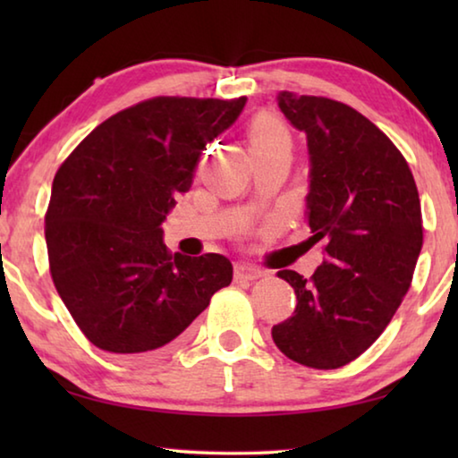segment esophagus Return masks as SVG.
<instances>
[{
	"label": "esophagus",
	"mask_w": 458,
	"mask_h": 458,
	"mask_svg": "<svg viewBox=\"0 0 458 458\" xmlns=\"http://www.w3.org/2000/svg\"><path fill=\"white\" fill-rule=\"evenodd\" d=\"M234 276L246 278V281H254V278L265 276V270H260L252 265H246V262H238V265L234 267Z\"/></svg>",
	"instance_id": "obj_1"
}]
</instances>
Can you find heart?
Wrapping results in <instances>:
<instances>
[{
  "label": "heart",
  "instance_id": "1",
  "mask_svg": "<svg viewBox=\"0 0 458 458\" xmlns=\"http://www.w3.org/2000/svg\"><path fill=\"white\" fill-rule=\"evenodd\" d=\"M248 141H250L252 153L257 151H268L275 147H284L291 143L289 131L278 119L270 117V114H262L252 121V125L248 127Z\"/></svg>",
  "mask_w": 458,
  "mask_h": 458
}]
</instances>
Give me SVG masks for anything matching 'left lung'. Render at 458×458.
Segmentation results:
<instances>
[{"label":"left lung","instance_id":"left-lung-1","mask_svg":"<svg viewBox=\"0 0 458 458\" xmlns=\"http://www.w3.org/2000/svg\"><path fill=\"white\" fill-rule=\"evenodd\" d=\"M276 103L307 137L309 240H323L325 257L311 278L278 270L297 307L273 339L293 361L335 369L382 335L408 293L422 248L420 199L396 145L355 108L286 90Z\"/></svg>","mask_w":458,"mask_h":458}]
</instances>
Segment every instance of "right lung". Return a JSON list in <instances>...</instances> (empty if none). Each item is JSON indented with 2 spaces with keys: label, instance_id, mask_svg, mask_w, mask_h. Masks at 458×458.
Wrapping results in <instances>:
<instances>
[{
  "label": "right lung",
  "instance_id": "right-lung-1",
  "mask_svg": "<svg viewBox=\"0 0 458 458\" xmlns=\"http://www.w3.org/2000/svg\"><path fill=\"white\" fill-rule=\"evenodd\" d=\"M244 105L246 97L145 100L100 123L60 165L46 212L50 273L100 350L131 360L165 352L232 283L222 254L169 252L161 224L191 188L204 147Z\"/></svg>",
  "mask_w": 458,
  "mask_h": 458
}]
</instances>
